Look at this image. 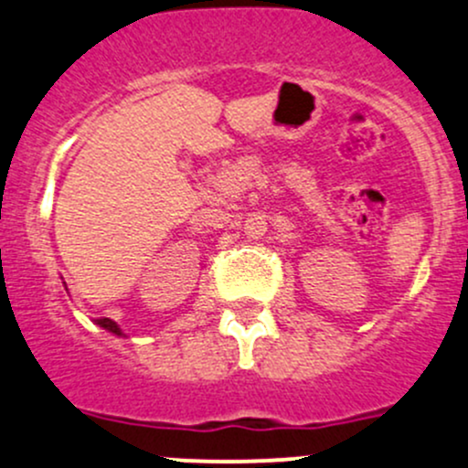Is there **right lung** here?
I'll return each instance as SVG.
<instances>
[{
	"label": "right lung",
	"mask_w": 468,
	"mask_h": 468,
	"mask_svg": "<svg viewBox=\"0 0 468 468\" xmlns=\"http://www.w3.org/2000/svg\"><path fill=\"white\" fill-rule=\"evenodd\" d=\"M96 324L103 326V329H108V331H112V334L122 335V329L117 326V322H112L110 317H99V320H96Z\"/></svg>",
	"instance_id": "obj_1"
}]
</instances>
